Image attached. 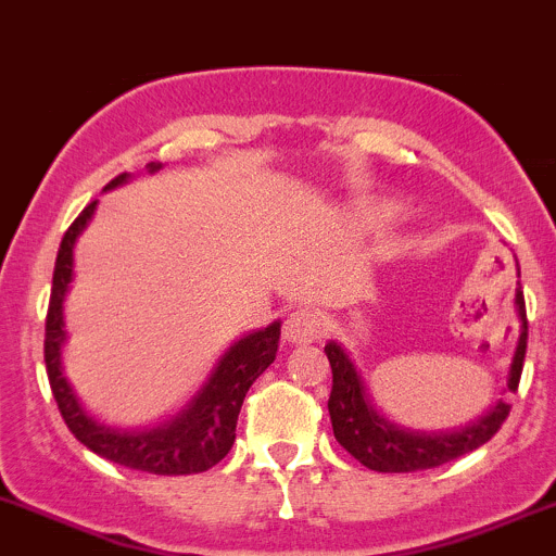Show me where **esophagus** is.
<instances>
[{"label": "esophagus", "instance_id": "esophagus-1", "mask_svg": "<svg viewBox=\"0 0 556 556\" xmlns=\"http://www.w3.org/2000/svg\"><path fill=\"white\" fill-rule=\"evenodd\" d=\"M324 316L313 307H296L283 320V340L291 345H302V342H316L324 334Z\"/></svg>", "mask_w": 556, "mask_h": 556}]
</instances>
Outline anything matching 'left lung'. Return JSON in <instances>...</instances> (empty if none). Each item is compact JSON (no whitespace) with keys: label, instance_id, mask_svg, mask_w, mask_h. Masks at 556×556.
I'll return each mask as SVG.
<instances>
[{"label":"left lung","instance_id":"1","mask_svg":"<svg viewBox=\"0 0 556 556\" xmlns=\"http://www.w3.org/2000/svg\"><path fill=\"white\" fill-rule=\"evenodd\" d=\"M517 311L522 320V334H519L517 353H514L511 375H508V391H517L519 377H522L525 353H528V313H525V296L517 291ZM326 358L331 364V396L329 415L334 439L342 444L358 463H364L371 471L382 473H409L422 468H437L455 457L473 452L488 444L501 426L506 422L511 404L497 402L492 412L468 426L466 431L455 433H415L388 422L375 406L369 404L364 391V382L358 377L356 366L345 356L337 342L324 348Z\"/></svg>","mask_w":556,"mask_h":556}]
</instances>
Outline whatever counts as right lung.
Wrapping results in <instances>:
<instances>
[{
	"instance_id": "1",
	"label": "right lung",
	"mask_w": 556,
	"mask_h": 556,
	"mask_svg": "<svg viewBox=\"0 0 556 556\" xmlns=\"http://www.w3.org/2000/svg\"><path fill=\"white\" fill-rule=\"evenodd\" d=\"M157 168L160 165H150V170ZM125 179H128V174L114 176L106 190L123 185ZM93 211L96 200L85 205L83 214L72 222L64 240H61L59 256H55L48 318H45V366H48L50 391H53L61 417H64L68 431L85 447L125 468L160 473V477H185V473L208 471L236 444L238 415L249 388L254 386V380L267 366L276 362L280 324L267 326V329L254 331V334L236 342L225 353V358L216 366L203 391L194 396V402L165 426H157L144 433H125L96 422L93 417L85 415L72 386L66 382L64 369H61V345L66 340L64 296L68 283H72L74 240L85 230Z\"/></svg>"
}]
</instances>
